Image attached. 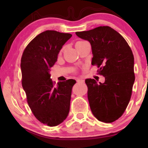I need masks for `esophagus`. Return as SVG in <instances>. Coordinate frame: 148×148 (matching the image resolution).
Instances as JSON below:
<instances>
[{
  "instance_id": "esophagus-1",
  "label": "esophagus",
  "mask_w": 148,
  "mask_h": 148,
  "mask_svg": "<svg viewBox=\"0 0 148 148\" xmlns=\"http://www.w3.org/2000/svg\"><path fill=\"white\" fill-rule=\"evenodd\" d=\"M76 81H77V83H84V80L82 79H77Z\"/></svg>"
}]
</instances>
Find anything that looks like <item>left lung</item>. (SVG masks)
<instances>
[{"label": "left lung", "mask_w": 148, "mask_h": 148, "mask_svg": "<svg viewBox=\"0 0 148 148\" xmlns=\"http://www.w3.org/2000/svg\"><path fill=\"white\" fill-rule=\"evenodd\" d=\"M91 46V64L105 77L101 83L86 79L87 97L93 116L100 121L112 123L124 113L131 99L135 77L132 50L121 34L108 26L76 32Z\"/></svg>", "instance_id": "1"}]
</instances>
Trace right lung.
<instances>
[{
  "mask_svg": "<svg viewBox=\"0 0 148 148\" xmlns=\"http://www.w3.org/2000/svg\"><path fill=\"white\" fill-rule=\"evenodd\" d=\"M71 37V34L56 31L42 32L27 45L21 57L22 86L27 102L36 118L49 127L61 124L70 111L72 89L76 81L70 79L54 86L50 68Z\"/></svg>",
  "mask_w": 148,
  "mask_h": 148,
  "instance_id": "obj_1",
  "label": "right lung"
}]
</instances>
